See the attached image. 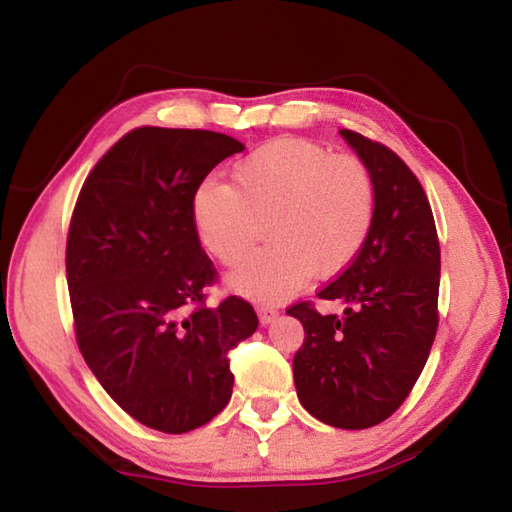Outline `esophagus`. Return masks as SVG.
I'll return each mask as SVG.
<instances>
[{
	"instance_id": "obj_1",
	"label": "esophagus",
	"mask_w": 512,
	"mask_h": 512,
	"mask_svg": "<svg viewBox=\"0 0 512 512\" xmlns=\"http://www.w3.org/2000/svg\"><path fill=\"white\" fill-rule=\"evenodd\" d=\"M257 316L261 320V325H270L272 320L279 316V310H277V307H272V305L261 303V305H257Z\"/></svg>"
}]
</instances>
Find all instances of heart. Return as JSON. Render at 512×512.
<instances>
[{"mask_svg": "<svg viewBox=\"0 0 512 512\" xmlns=\"http://www.w3.org/2000/svg\"><path fill=\"white\" fill-rule=\"evenodd\" d=\"M233 183L202 181L192 222L213 257L237 266L257 240L259 220H268L272 244L231 275L244 294L283 299L314 272L336 277L358 259L373 231L375 176L355 154L299 137L272 139L235 165Z\"/></svg>", "mask_w": 512, "mask_h": 512, "instance_id": "obj_1", "label": "heart"}]
</instances>
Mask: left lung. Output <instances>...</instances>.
Returning <instances> with one entry per match:
<instances>
[{
  "instance_id": "obj_1",
  "label": "left lung",
  "mask_w": 512,
  "mask_h": 512,
  "mask_svg": "<svg viewBox=\"0 0 512 512\" xmlns=\"http://www.w3.org/2000/svg\"><path fill=\"white\" fill-rule=\"evenodd\" d=\"M340 135L375 176L373 231L358 259L316 292L344 303L342 316L312 301L285 312L305 329L292 362L303 408L340 430H366L399 410L430 355L441 244L425 189L399 154L355 130Z\"/></svg>"
}]
</instances>
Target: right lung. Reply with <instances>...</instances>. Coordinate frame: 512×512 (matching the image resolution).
Here are the masks:
<instances>
[{
  "mask_svg": "<svg viewBox=\"0 0 512 512\" xmlns=\"http://www.w3.org/2000/svg\"><path fill=\"white\" fill-rule=\"evenodd\" d=\"M240 141L139 126L93 165L67 233L76 342L126 414L165 434L209 423L233 392L231 351L255 334L253 305H207L218 270L192 222L196 187Z\"/></svg>",
  "mask_w": 512,
  "mask_h": 512,
  "instance_id": "right-lung-1",
  "label": "right lung"
}]
</instances>
